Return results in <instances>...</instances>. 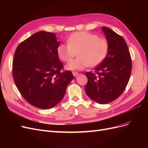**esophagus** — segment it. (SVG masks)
Segmentation results:
<instances>
[{"label":"esophagus","mask_w":148,"mask_h":148,"mask_svg":"<svg viewBox=\"0 0 148 148\" xmlns=\"http://www.w3.org/2000/svg\"><path fill=\"white\" fill-rule=\"evenodd\" d=\"M73 75L75 77H78V76L79 75V73H77V72H73Z\"/></svg>","instance_id":"esophagus-1"}]
</instances>
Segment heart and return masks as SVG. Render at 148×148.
I'll return each instance as SVG.
<instances>
[{
  "label": "heart",
  "instance_id": "heart-1",
  "mask_svg": "<svg viewBox=\"0 0 148 148\" xmlns=\"http://www.w3.org/2000/svg\"><path fill=\"white\" fill-rule=\"evenodd\" d=\"M68 44H60L57 47L60 59L68 62L78 52V59L66 65L71 71L82 70L88 66H95L105 59L109 51V43L104 38L87 32H77L70 36Z\"/></svg>",
  "mask_w": 148,
  "mask_h": 148
}]
</instances>
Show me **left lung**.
Segmentation results:
<instances>
[{
    "mask_svg": "<svg viewBox=\"0 0 148 148\" xmlns=\"http://www.w3.org/2000/svg\"><path fill=\"white\" fill-rule=\"evenodd\" d=\"M102 29L109 43L108 53L95 73H85L88 78L85 92L94 101L105 104L122 95L129 81L132 66L124 39L106 26H102Z\"/></svg>",
    "mask_w": 148,
    "mask_h": 148,
    "instance_id": "8db88e82",
    "label": "left lung"
}]
</instances>
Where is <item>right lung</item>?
<instances>
[{"label": "right lung", "instance_id": "right-lung-1", "mask_svg": "<svg viewBox=\"0 0 148 148\" xmlns=\"http://www.w3.org/2000/svg\"><path fill=\"white\" fill-rule=\"evenodd\" d=\"M59 44L55 34L41 31L20 43L15 52L14 82L25 99L39 109L59 104L74 78L70 71L60 72L63 64L57 53Z\"/></svg>", "mask_w": 148, "mask_h": 148}]
</instances>
